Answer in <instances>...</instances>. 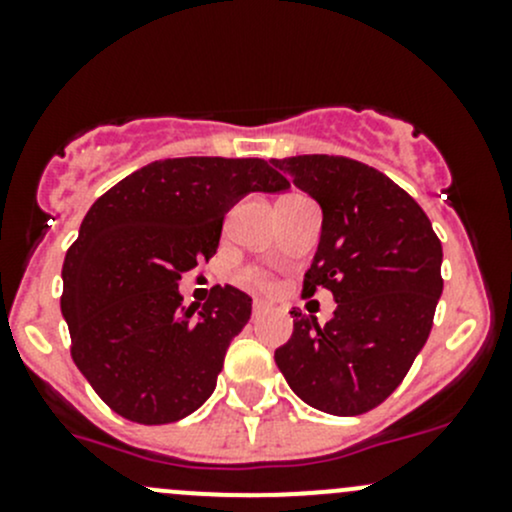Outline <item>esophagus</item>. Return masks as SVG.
<instances>
[{"mask_svg": "<svg viewBox=\"0 0 512 512\" xmlns=\"http://www.w3.org/2000/svg\"><path fill=\"white\" fill-rule=\"evenodd\" d=\"M267 312V304L265 302H260V299H255V302H252V317H260V314H265Z\"/></svg>", "mask_w": 512, "mask_h": 512, "instance_id": "obj_1", "label": "esophagus"}]
</instances>
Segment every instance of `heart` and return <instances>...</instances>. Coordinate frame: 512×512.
<instances>
[{
  "label": "heart",
  "instance_id": "heart-1",
  "mask_svg": "<svg viewBox=\"0 0 512 512\" xmlns=\"http://www.w3.org/2000/svg\"><path fill=\"white\" fill-rule=\"evenodd\" d=\"M237 280H240L242 285L255 287V289H270L272 287L270 275H267L265 270H260V267H245V270H240Z\"/></svg>",
  "mask_w": 512,
  "mask_h": 512
}]
</instances>
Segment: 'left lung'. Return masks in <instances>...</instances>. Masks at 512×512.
I'll return each instance as SVG.
<instances>
[{
  "mask_svg": "<svg viewBox=\"0 0 512 512\" xmlns=\"http://www.w3.org/2000/svg\"><path fill=\"white\" fill-rule=\"evenodd\" d=\"M322 205V235L302 297L334 294L327 324L292 309V339L275 352L289 389L312 409L359 416L404 381L443 292L441 240L421 205L371 165L344 156L275 158Z\"/></svg>",
  "mask_w": 512,
  "mask_h": 512,
  "instance_id": "obj_1",
  "label": "left lung"
}]
</instances>
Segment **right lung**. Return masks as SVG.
<instances>
[{
    "mask_svg": "<svg viewBox=\"0 0 512 512\" xmlns=\"http://www.w3.org/2000/svg\"><path fill=\"white\" fill-rule=\"evenodd\" d=\"M287 188L262 158H165L91 205L66 252L61 312L71 359L108 409L160 426L210 399L252 299L215 285L203 307H185L178 280L218 252L242 195Z\"/></svg>",
    "mask_w": 512,
    "mask_h": 512,
    "instance_id": "add662e5",
    "label": "right lung"
}]
</instances>
